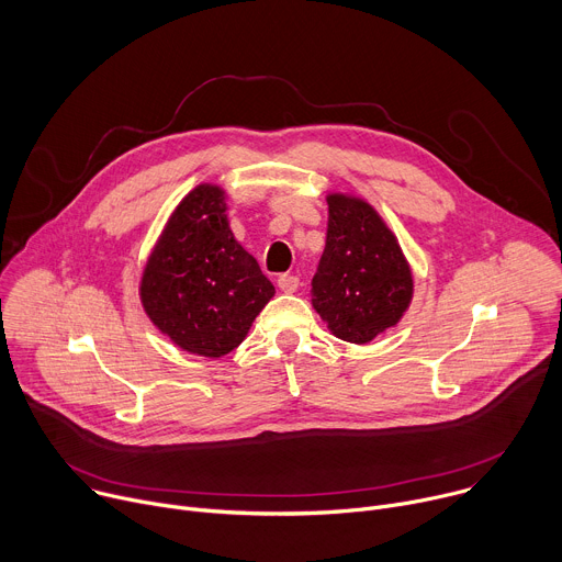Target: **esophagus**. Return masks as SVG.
I'll return each mask as SVG.
<instances>
[{"label": "esophagus", "instance_id": "34e87169", "mask_svg": "<svg viewBox=\"0 0 562 562\" xmlns=\"http://www.w3.org/2000/svg\"><path fill=\"white\" fill-rule=\"evenodd\" d=\"M278 286H280V291H284V293H293V291H297V286H300V280H297L295 276L282 273V276L278 278Z\"/></svg>", "mask_w": 562, "mask_h": 562}]
</instances>
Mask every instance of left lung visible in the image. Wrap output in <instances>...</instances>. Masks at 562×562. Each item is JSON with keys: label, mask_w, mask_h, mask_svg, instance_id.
I'll use <instances>...</instances> for the list:
<instances>
[{"label": "left lung", "mask_w": 562, "mask_h": 562, "mask_svg": "<svg viewBox=\"0 0 562 562\" xmlns=\"http://www.w3.org/2000/svg\"><path fill=\"white\" fill-rule=\"evenodd\" d=\"M327 202V245L311 282V302L334 336L364 345L407 311L412 269L395 235L367 202L340 193Z\"/></svg>", "instance_id": "1"}]
</instances>
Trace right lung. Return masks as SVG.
Returning a JSON list of instances; mask_svg holds the SVG:
<instances>
[{"label": "right lung", "mask_w": 562, "mask_h": 562, "mask_svg": "<svg viewBox=\"0 0 562 562\" xmlns=\"http://www.w3.org/2000/svg\"><path fill=\"white\" fill-rule=\"evenodd\" d=\"M276 289L233 237L224 191L193 189L171 215L142 276L153 325L184 351L220 358L243 342Z\"/></svg>", "instance_id": "right-lung-1"}]
</instances>
